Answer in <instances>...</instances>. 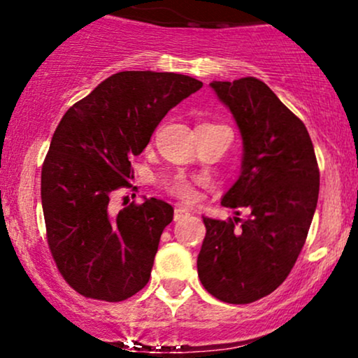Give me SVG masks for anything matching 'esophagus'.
<instances>
[{
    "label": "esophagus",
    "mask_w": 358,
    "mask_h": 358,
    "mask_svg": "<svg viewBox=\"0 0 358 358\" xmlns=\"http://www.w3.org/2000/svg\"><path fill=\"white\" fill-rule=\"evenodd\" d=\"M188 215H190V213H188L187 208L175 207V212H173V219L175 220H182V219H185V217H188Z\"/></svg>",
    "instance_id": "34e87169"
}]
</instances>
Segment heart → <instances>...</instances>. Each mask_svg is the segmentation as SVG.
<instances>
[{"label": "heart", "mask_w": 358, "mask_h": 358, "mask_svg": "<svg viewBox=\"0 0 358 358\" xmlns=\"http://www.w3.org/2000/svg\"><path fill=\"white\" fill-rule=\"evenodd\" d=\"M159 185H162L163 190L171 193V195H175L176 199L185 200V202H192V200L196 196L195 183L183 175L165 176V178L159 182Z\"/></svg>", "instance_id": "heart-1"}]
</instances>
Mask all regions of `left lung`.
Returning <instances> with one entry per match:
<instances>
[{
  "label": "left lung",
  "instance_id": "left-lung-1",
  "mask_svg": "<svg viewBox=\"0 0 358 358\" xmlns=\"http://www.w3.org/2000/svg\"><path fill=\"white\" fill-rule=\"evenodd\" d=\"M210 85L244 141L241 176L222 205L249 215L203 217L196 269L212 296L248 305L282 285L305 245L318 202V162L306 126L264 82L244 77Z\"/></svg>",
  "mask_w": 358,
  "mask_h": 358
}]
</instances>
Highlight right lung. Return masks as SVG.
Instances as JSON below:
<instances>
[{"instance_id": "right-lung-1", "label": "right lung", "mask_w": 358, "mask_h": 358, "mask_svg": "<svg viewBox=\"0 0 358 358\" xmlns=\"http://www.w3.org/2000/svg\"><path fill=\"white\" fill-rule=\"evenodd\" d=\"M202 85L182 73L117 72L57 126L42 166L47 242L62 278L82 296L124 301L150 281L173 207L148 199L113 215L110 196L133 188L131 158L168 110Z\"/></svg>"}]
</instances>
